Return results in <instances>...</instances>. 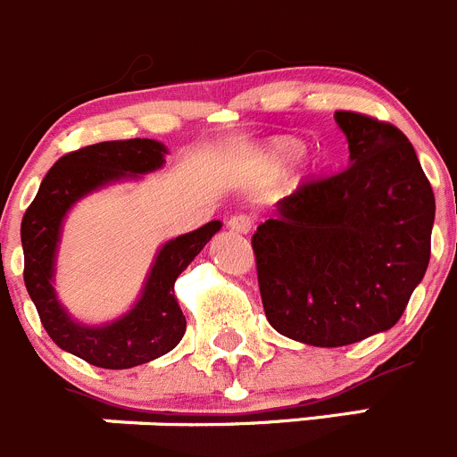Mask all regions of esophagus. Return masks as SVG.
<instances>
[{
    "label": "esophagus",
    "instance_id": "esophagus-1",
    "mask_svg": "<svg viewBox=\"0 0 457 457\" xmlns=\"http://www.w3.org/2000/svg\"><path fill=\"white\" fill-rule=\"evenodd\" d=\"M228 228L245 236V233H249L251 228H253V220H251L249 215H242L240 212V215H233L231 220H228Z\"/></svg>",
    "mask_w": 457,
    "mask_h": 457
}]
</instances>
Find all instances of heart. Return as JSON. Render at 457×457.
I'll return each mask as SVG.
<instances>
[{"label":"heart","mask_w":457,"mask_h":457,"mask_svg":"<svg viewBox=\"0 0 457 457\" xmlns=\"http://www.w3.org/2000/svg\"><path fill=\"white\" fill-rule=\"evenodd\" d=\"M303 151V142L296 140V137H274V140L267 142L265 152H262V158L270 167L274 170H283L290 162H295L299 158V167H301V177H308L315 167H320L321 158L320 154L311 152V154H301Z\"/></svg>","instance_id":"b5f03b06"}]
</instances>
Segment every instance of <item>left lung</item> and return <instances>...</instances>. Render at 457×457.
I'll use <instances>...</instances> for the list:
<instances>
[{"instance_id": "obj_1", "label": "left lung", "mask_w": 457, "mask_h": 457, "mask_svg": "<svg viewBox=\"0 0 457 457\" xmlns=\"http://www.w3.org/2000/svg\"><path fill=\"white\" fill-rule=\"evenodd\" d=\"M349 167L276 204L251 237L267 321L290 340L346 346L392 328L430 261L435 196L408 137L337 111Z\"/></svg>"}]
</instances>
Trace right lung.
<instances>
[{"instance_id": "1", "label": "right lung", "mask_w": 457, "mask_h": 457, "mask_svg": "<svg viewBox=\"0 0 457 457\" xmlns=\"http://www.w3.org/2000/svg\"><path fill=\"white\" fill-rule=\"evenodd\" d=\"M165 156L167 146L149 137L99 142L65 154L47 171L22 217L24 286L40 321L62 351L95 367L131 370L170 353L181 342L186 317L174 295V283L221 228V221L215 220L167 240L156 251L152 270L146 271L140 296L122 317L104 324H83L67 312L54 286L67 212L92 192L161 170Z\"/></svg>"}]
</instances>
